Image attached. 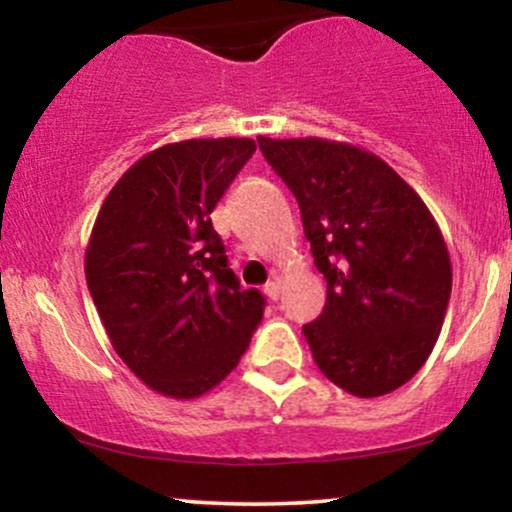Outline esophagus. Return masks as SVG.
I'll list each match as a JSON object with an SVG mask.
<instances>
[{
  "label": "esophagus",
  "mask_w": 512,
  "mask_h": 512,
  "mask_svg": "<svg viewBox=\"0 0 512 512\" xmlns=\"http://www.w3.org/2000/svg\"><path fill=\"white\" fill-rule=\"evenodd\" d=\"M264 296L269 298V301H276V298H279V293H281V286H279V281H267V284H264Z\"/></svg>",
  "instance_id": "34e87169"
}]
</instances>
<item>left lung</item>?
I'll return each instance as SVG.
<instances>
[{"mask_svg": "<svg viewBox=\"0 0 512 512\" xmlns=\"http://www.w3.org/2000/svg\"><path fill=\"white\" fill-rule=\"evenodd\" d=\"M301 207L327 301L303 325L317 368L356 397H380L419 373L452 289L443 233L383 158L327 139L257 137Z\"/></svg>", "mask_w": 512, "mask_h": 512, "instance_id": "8db88e82", "label": "left lung"}]
</instances>
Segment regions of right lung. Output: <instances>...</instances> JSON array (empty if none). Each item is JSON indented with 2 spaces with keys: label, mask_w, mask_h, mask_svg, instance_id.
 Returning a JSON list of instances; mask_svg holds the SVG:
<instances>
[{
  "label": "right lung",
  "mask_w": 512,
  "mask_h": 512,
  "mask_svg": "<svg viewBox=\"0 0 512 512\" xmlns=\"http://www.w3.org/2000/svg\"><path fill=\"white\" fill-rule=\"evenodd\" d=\"M252 139H187L139 158L93 223L86 281L110 344L151 390L195 399L238 366L264 296L240 289L211 226Z\"/></svg>",
  "instance_id": "obj_1"
}]
</instances>
